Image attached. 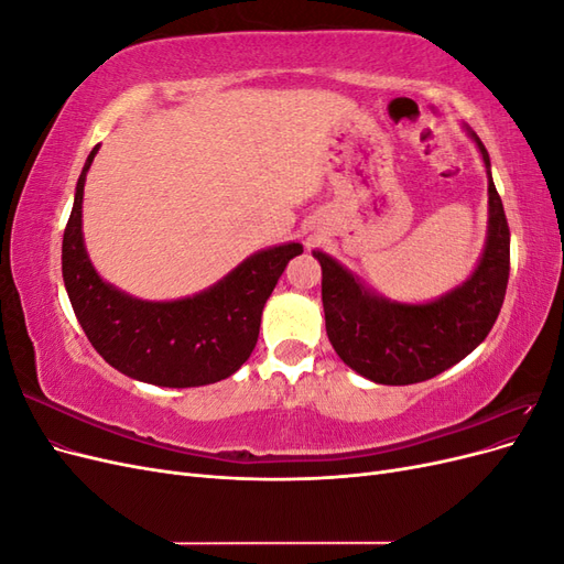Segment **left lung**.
<instances>
[{
	"instance_id": "obj_1",
	"label": "left lung",
	"mask_w": 564,
	"mask_h": 564,
	"mask_svg": "<svg viewBox=\"0 0 564 564\" xmlns=\"http://www.w3.org/2000/svg\"><path fill=\"white\" fill-rule=\"evenodd\" d=\"M464 129L482 155L489 195L485 249L464 282L433 301L402 303L373 292L329 253L313 251L322 265L324 324L332 346L373 383L409 386L437 377L480 346L501 313L510 272L508 220L489 152L470 127Z\"/></svg>"
}]
</instances>
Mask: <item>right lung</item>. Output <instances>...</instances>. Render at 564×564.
<instances>
[{
    "label": "right lung",
    "mask_w": 564,
    "mask_h": 564,
    "mask_svg": "<svg viewBox=\"0 0 564 564\" xmlns=\"http://www.w3.org/2000/svg\"><path fill=\"white\" fill-rule=\"evenodd\" d=\"M96 152L98 145L84 162L63 232V282L84 334L110 367L135 381L197 388L232 377L256 348L263 305L303 245L256 251L193 296L135 299L100 278L84 247L82 199Z\"/></svg>",
    "instance_id": "right-lung-1"
}]
</instances>
